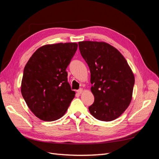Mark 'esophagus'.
I'll use <instances>...</instances> for the list:
<instances>
[{"mask_svg":"<svg viewBox=\"0 0 159 159\" xmlns=\"http://www.w3.org/2000/svg\"><path fill=\"white\" fill-rule=\"evenodd\" d=\"M82 91H83V89L80 88V89H79L78 90H77V93H79V94H81V93H82Z\"/></svg>","mask_w":159,"mask_h":159,"instance_id":"obj_1","label":"esophagus"}]
</instances>
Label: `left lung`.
<instances>
[{
    "mask_svg": "<svg viewBox=\"0 0 159 159\" xmlns=\"http://www.w3.org/2000/svg\"><path fill=\"white\" fill-rule=\"evenodd\" d=\"M78 44L91 73L95 99L89 112L100 121H113L131 103L134 84L133 71L121 53L107 43L84 41Z\"/></svg>",
    "mask_w": 159,
    "mask_h": 159,
    "instance_id": "1",
    "label": "left lung"
}]
</instances>
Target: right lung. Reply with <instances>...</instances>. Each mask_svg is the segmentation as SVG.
Instances as JSON below:
<instances>
[{"mask_svg": "<svg viewBox=\"0 0 159 159\" xmlns=\"http://www.w3.org/2000/svg\"><path fill=\"white\" fill-rule=\"evenodd\" d=\"M78 48L76 43H58L38 48L23 71L21 93L28 107L45 121L61 118L75 97L66 68Z\"/></svg>", "mask_w": 159, "mask_h": 159, "instance_id": "obj_1", "label": "right lung"}]
</instances>
